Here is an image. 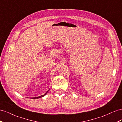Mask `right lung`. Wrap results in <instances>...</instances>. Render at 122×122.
I'll list each match as a JSON object with an SVG mask.
<instances>
[{"label":"right lung","instance_id":"obj_1","mask_svg":"<svg viewBox=\"0 0 122 122\" xmlns=\"http://www.w3.org/2000/svg\"><path fill=\"white\" fill-rule=\"evenodd\" d=\"M48 91L47 92H46L45 93V94H44V95H41V96H39V97H34V98H41V97H43L44 96H45L47 93V92H48Z\"/></svg>","mask_w":122,"mask_h":122}]
</instances>
